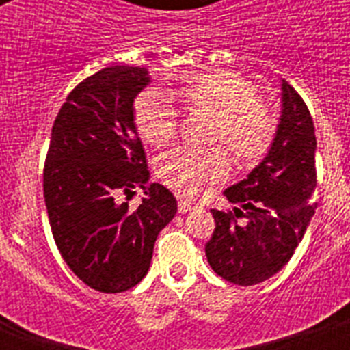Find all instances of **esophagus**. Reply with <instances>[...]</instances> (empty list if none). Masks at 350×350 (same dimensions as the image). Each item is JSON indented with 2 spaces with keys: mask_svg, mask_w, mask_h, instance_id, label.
<instances>
[{
  "mask_svg": "<svg viewBox=\"0 0 350 350\" xmlns=\"http://www.w3.org/2000/svg\"><path fill=\"white\" fill-rule=\"evenodd\" d=\"M194 203L189 202V200H178V212L180 213H187L194 208Z\"/></svg>",
  "mask_w": 350,
  "mask_h": 350,
  "instance_id": "1",
  "label": "esophagus"
}]
</instances>
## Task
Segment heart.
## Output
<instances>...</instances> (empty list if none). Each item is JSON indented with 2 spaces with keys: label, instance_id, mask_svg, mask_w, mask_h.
Masks as SVG:
<instances>
[{
  "label": "heart",
  "instance_id": "obj_1",
  "mask_svg": "<svg viewBox=\"0 0 350 350\" xmlns=\"http://www.w3.org/2000/svg\"><path fill=\"white\" fill-rule=\"evenodd\" d=\"M187 113L212 119L206 145H221L238 165H252L267 154L275 135L270 108L258 100L254 88L228 70L185 77L165 91ZM137 133L152 148H163L177 135V113L165 98L145 91L133 103ZM157 177L177 193L196 196L208 184L222 182L230 166L222 148L206 152L173 150L157 161Z\"/></svg>",
  "mask_w": 350,
  "mask_h": 350
}]
</instances>
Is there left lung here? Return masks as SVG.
I'll return each mask as SVG.
<instances>
[{"label":"left lung","instance_id":"8db88e82","mask_svg":"<svg viewBox=\"0 0 350 350\" xmlns=\"http://www.w3.org/2000/svg\"><path fill=\"white\" fill-rule=\"evenodd\" d=\"M282 112L267 157L224 191L234 215L212 210L215 230L205 245L212 270L238 286H254L287 265L315 212V129L301 96L286 80ZM238 217L244 221L237 222Z\"/></svg>","mask_w":350,"mask_h":350}]
</instances>
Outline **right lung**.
Instances as JSON below:
<instances>
[{
    "instance_id": "add662e5",
    "label": "right lung",
    "mask_w": 350,
    "mask_h": 350,
    "mask_svg": "<svg viewBox=\"0 0 350 350\" xmlns=\"http://www.w3.org/2000/svg\"><path fill=\"white\" fill-rule=\"evenodd\" d=\"M150 83L147 68L110 66L68 94L52 126L43 196L55 245L70 270L100 293H122L147 275L156 238L175 217L177 200L147 184L133 103ZM146 193L137 211L120 190Z\"/></svg>"
}]
</instances>
